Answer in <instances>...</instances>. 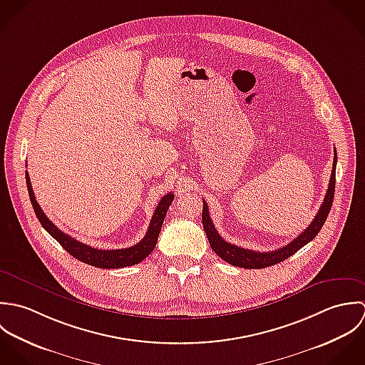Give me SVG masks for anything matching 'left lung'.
I'll list each match as a JSON object with an SVG mask.
<instances>
[{"instance_id": "1", "label": "left lung", "mask_w": 365, "mask_h": 365, "mask_svg": "<svg viewBox=\"0 0 365 365\" xmlns=\"http://www.w3.org/2000/svg\"><path fill=\"white\" fill-rule=\"evenodd\" d=\"M336 163H337V153L334 149V160H333V169H331V176H330V182H329V189H327V193L324 196V200H323L316 217L309 224V227L306 230H303L288 245H285L279 250H275V251L258 252V251L245 250V248H241V247H237L234 244L224 241L209 216L207 203L203 200V212H202L203 228L206 231V235L209 238L212 250L225 262H228L234 267L247 268V269H259V268L271 267V265L279 264L281 261H285L287 258H289L296 251H299L302 247H304L307 242H310L317 235V232L322 230L324 221L329 216V212L331 209L333 199H334Z\"/></svg>"}]
</instances>
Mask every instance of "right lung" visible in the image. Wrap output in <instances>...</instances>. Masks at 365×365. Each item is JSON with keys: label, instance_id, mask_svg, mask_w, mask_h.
<instances>
[{"label": "right lung", "instance_id": "right-lung-1", "mask_svg": "<svg viewBox=\"0 0 365 365\" xmlns=\"http://www.w3.org/2000/svg\"><path fill=\"white\" fill-rule=\"evenodd\" d=\"M25 179H26V187H28L32 207L35 210L36 217L41 221L42 227L76 259H78L84 264H88L91 267L104 268V269L124 268V267H131V265L140 264L153 251L156 241H158V235L160 232V227H162L163 220L166 216V212L175 197V195H172L169 192L159 200L143 241H140L138 244H135L133 247L123 248V250H97V248H93L90 245H86V244L74 240L66 232L61 231L51 220L48 219L35 199L28 172H25Z\"/></svg>", "mask_w": 365, "mask_h": 365}]
</instances>
